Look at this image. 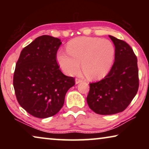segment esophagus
<instances>
[{"instance_id": "obj_1", "label": "esophagus", "mask_w": 149, "mask_h": 149, "mask_svg": "<svg viewBox=\"0 0 149 149\" xmlns=\"http://www.w3.org/2000/svg\"><path fill=\"white\" fill-rule=\"evenodd\" d=\"M82 80L81 79H75V84H79V83H80L82 82Z\"/></svg>"}]
</instances>
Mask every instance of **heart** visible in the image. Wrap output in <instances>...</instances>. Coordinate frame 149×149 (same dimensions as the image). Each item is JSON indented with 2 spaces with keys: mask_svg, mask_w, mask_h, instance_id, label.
Returning <instances> with one entry per match:
<instances>
[{
  "mask_svg": "<svg viewBox=\"0 0 149 149\" xmlns=\"http://www.w3.org/2000/svg\"><path fill=\"white\" fill-rule=\"evenodd\" d=\"M66 49L58 51L56 58L62 70L68 75L77 74L81 62L89 78L100 80L109 74L115 61V46L107 39L77 37L68 42Z\"/></svg>",
  "mask_w": 149,
  "mask_h": 149,
  "instance_id": "b5f03b06",
  "label": "heart"
}]
</instances>
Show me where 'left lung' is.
Returning <instances> with one entry per match:
<instances>
[{
  "mask_svg": "<svg viewBox=\"0 0 149 149\" xmlns=\"http://www.w3.org/2000/svg\"><path fill=\"white\" fill-rule=\"evenodd\" d=\"M109 37L115 47V62L104 79L90 83L87 97L89 107L102 115L123 111L135 97L139 86L137 58L131 47L113 36Z\"/></svg>",
  "mask_w": 149,
  "mask_h": 149,
  "instance_id": "left-lung-1",
  "label": "left lung"
}]
</instances>
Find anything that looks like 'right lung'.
I'll return each mask as SVG.
<instances>
[{
	"label": "right lung",
	"instance_id": "1",
	"mask_svg": "<svg viewBox=\"0 0 149 149\" xmlns=\"http://www.w3.org/2000/svg\"><path fill=\"white\" fill-rule=\"evenodd\" d=\"M60 39L38 36L20 54L13 75V87L19 105L34 117L44 119L60 111L66 93L74 85L73 77L59 68L56 54Z\"/></svg>",
	"mask_w": 149,
	"mask_h": 149
}]
</instances>
